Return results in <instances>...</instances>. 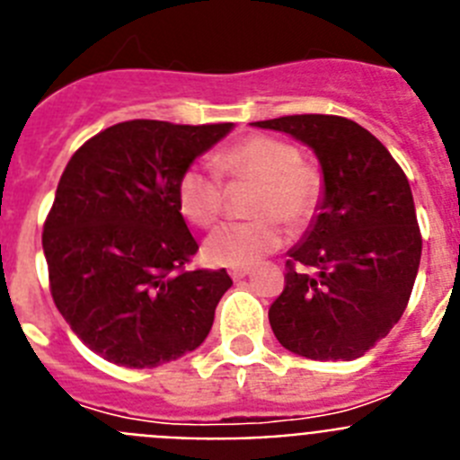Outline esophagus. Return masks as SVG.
Listing matches in <instances>:
<instances>
[{
  "label": "esophagus",
  "instance_id": "1",
  "mask_svg": "<svg viewBox=\"0 0 460 460\" xmlns=\"http://www.w3.org/2000/svg\"><path fill=\"white\" fill-rule=\"evenodd\" d=\"M249 274H251V267H233V270H230V276H233L234 280L243 279V276H249Z\"/></svg>",
  "mask_w": 460,
  "mask_h": 460
}]
</instances>
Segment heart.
Masks as SVG:
<instances>
[{
  "instance_id": "b5f03b06",
  "label": "heart",
  "mask_w": 460,
  "mask_h": 460,
  "mask_svg": "<svg viewBox=\"0 0 460 460\" xmlns=\"http://www.w3.org/2000/svg\"><path fill=\"white\" fill-rule=\"evenodd\" d=\"M214 164L230 181H255L249 200L253 218L227 223L207 239L205 255L214 265H255L286 242L283 221L292 227L306 226L323 200L318 170L304 164L296 145L280 137H242L221 149ZM217 173L205 165H189L180 174L177 205L181 217L193 226L211 227L223 217L226 186Z\"/></svg>"
}]
</instances>
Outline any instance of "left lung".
<instances>
[{
    "instance_id": "left-lung-1",
    "label": "left lung",
    "mask_w": 460,
    "mask_h": 460,
    "mask_svg": "<svg viewBox=\"0 0 460 460\" xmlns=\"http://www.w3.org/2000/svg\"><path fill=\"white\" fill-rule=\"evenodd\" d=\"M315 152L324 198L290 251L270 324L286 350L308 359H357L401 320L421 258L412 190L387 147L357 121L288 115L253 121Z\"/></svg>"
}]
</instances>
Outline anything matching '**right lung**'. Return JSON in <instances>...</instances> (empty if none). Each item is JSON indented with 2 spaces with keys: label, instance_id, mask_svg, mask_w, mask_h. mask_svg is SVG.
<instances>
[{
  "label": "right lung",
  "instance_id": "obj_1",
  "mask_svg": "<svg viewBox=\"0 0 460 460\" xmlns=\"http://www.w3.org/2000/svg\"><path fill=\"white\" fill-rule=\"evenodd\" d=\"M233 124L131 119L73 154L43 223L55 306L89 350L154 368L195 350L233 279L186 270L198 242L177 205L180 174Z\"/></svg>",
  "mask_w": 460,
  "mask_h": 460
}]
</instances>
